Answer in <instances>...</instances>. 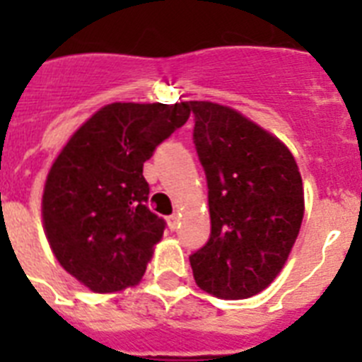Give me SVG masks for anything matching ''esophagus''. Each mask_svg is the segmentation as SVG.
Wrapping results in <instances>:
<instances>
[{"mask_svg":"<svg viewBox=\"0 0 362 362\" xmlns=\"http://www.w3.org/2000/svg\"><path fill=\"white\" fill-rule=\"evenodd\" d=\"M166 221H168V228H170V230H175V228H177V216H175V214H174V216H168V219H166Z\"/></svg>","mask_w":362,"mask_h":362,"instance_id":"obj_1","label":"esophagus"}]
</instances>
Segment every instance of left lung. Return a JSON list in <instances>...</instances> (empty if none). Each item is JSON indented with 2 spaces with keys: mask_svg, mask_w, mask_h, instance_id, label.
Returning <instances> with one entry per match:
<instances>
[{
  "mask_svg": "<svg viewBox=\"0 0 362 362\" xmlns=\"http://www.w3.org/2000/svg\"><path fill=\"white\" fill-rule=\"evenodd\" d=\"M209 185L210 239L190 255L197 286L246 299L281 272L305 212L299 168L283 143L233 108L190 101Z\"/></svg>",
  "mask_w": 362,
  "mask_h": 362,
  "instance_id": "obj_1",
  "label": "left lung"
}]
</instances>
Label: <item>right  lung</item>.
<instances>
[{
  "instance_id": "right-lung-1",
  "label": "right lung",
  "mask_w": 362,
  "mask_h": 362,
  "mask_svg": "<svg viewBox=\"0 0 362 362\" xmlns=\"http://www.w3.org/2000/svg\"><path fill=\"white\" fill-rule=\"evenodd\" d=\"M190 117L187 103H112L70 137L43 192V223L63 268L98 293L141 279L165 219L150 212L143 163Z\"/></svg>"
}]
</instances>
